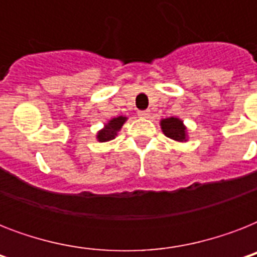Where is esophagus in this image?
<instances>
[{
  "label": "esophagus",
  "instance_id": "1",
  "mask_svg": "<svg viewBox=\"0 0 257 257\" xmlns=\"http://www.w3.org/2000/svg\"><path fill=\"white\" fill-rule=\"evenodd\" d=\"M140 117H149V114H151V112L149 110H139V113H137Z\"/></svg>",
  "mask_w": 257,
  "mask_h": 257
}]
</instances>
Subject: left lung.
<instances>
[{
	"label": "left lung",
	"mask_w": 257,
	"mask_h": 257,
	"mask_svg": "<svg viewBox=\"0 0 257 257\" xmlns=\"http://www.w3.org/2000/svg\"><path fill=\"white\" fill-rule=\"evenodd\" d=\"M160 125L165 136L169 137L171 140L179 141V143L187 141V131L180 118H176V117L164 118L161 120Z\"/></svg>",
	"instance_id": "obj_1"
}]
</instances>
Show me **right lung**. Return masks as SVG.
I'll list each match as a JSON object with an SVG mask.
<instances>
[{
    "instance_id": "1",
    "label": "right lung",
    "mask_w": 257,
    "mask_h": 257,
    "mask_svg": "<svg viewBox=\"0 0 257 257\" xmlns=\"http://www.w3.org/2000/svg\"><path fill=\"white\" fill-rule=\"evenodd\" d=\"M125 117L118 116L116 118H112L108 124H105V128L101 129L100 132L97 133V140L101 143H106V141L113 140L117 136V132L120 131L122 124L125 122Z\"/></svg>"
}]
</instances>
